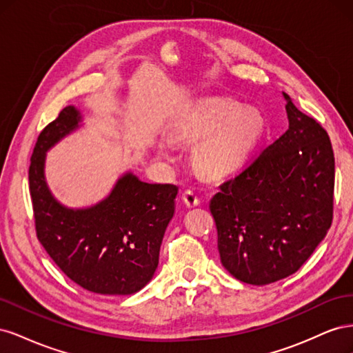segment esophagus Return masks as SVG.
Here are the masks:
<instances>
[{"mask_svg":"<svg viewBox=\"0 0 353 353\" xmlns=\"http://www.w3.org/2000/svg\"><path fill=\"white\" fill-rule=\"evenodd\" d=\"M183 200H184V203H185V205H187L188 208H194V206H199V205H200V200H199L197 194L194 193V191H191V190L184 191Z\"/></svg>","mask_w":353,"mask_h":353,"instance_id":"34e87169","label":"esophagus"}]
</instances>
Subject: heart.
Listing matches in <instances>:
<instances>
[{"instance_id": "obj_1", "label": "heart", "mask_w": 353, "mask_h": 353, "mask_svg": "<svg viewBox=\"0 0 353 353\" xmlns=\"http://www.w3.org/2000/svg\"><path fill=\"white\" fill-rule=\"evenodd\" d=\"M236 105L209 100L196 116L176 131V137L187 141H199L194 148V162L210 175L227 172L249 150L261 131V117L252 110L237 112ZM159 154L170 159L174 148L168 141L157 147Z\"/></svg>"}]
</instances>
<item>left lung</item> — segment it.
<instances>
[{
	"instance_id": "1",
	"label": "left lung",
	"mask_w": 353,
	"mask_h": 353,
	"mask_svg": "<svg viewBox=\"0 0 353 353\" xmlns=\"http://www.w3.org/2000/svg\"><path fill=\"white\" fill-rule=\"evenodd\" d=\"M283 94L288 130L221 184L209 206L223 268L253 285L294 274L333 221L330 137Z\"/></svg>"
}]
</instances>
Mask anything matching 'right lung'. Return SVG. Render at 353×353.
<instances>
[{
	"mask_svg": "<svg viewBox=\"0 0 353 353\" xmlns=\"http://www.w3.org/2000/svg\"><path fill=\"white\" fill-rule=\"evenodd\" d=\"M79 122V112L68 105L37 140L29 166L37 237L59 268L85 290L132 294L152 280L157 268L178 187L143 183L130 172L92 208L60 205L46 184V153Z\"/></svg>",
	"mask_w": 353,
	"mask_h": 353,
	"instance_id": "add662e5",
	"label": "right lung"
}]
</instances>
